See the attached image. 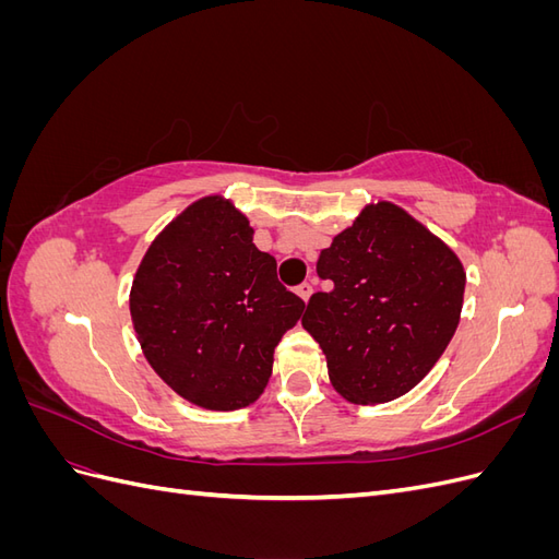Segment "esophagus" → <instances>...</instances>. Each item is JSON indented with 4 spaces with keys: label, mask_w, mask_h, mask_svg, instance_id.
I'll use <instances>...</instances> for the list:
<instances>
[{
    "label": "esophagus",
    "mask_w": 559,
    "mask_h": 559,
    "mask_svg": "<svg viewBox=\"0 0 559 559\" xmlns=\"http://www.w3.org/2000/svg\"><path fill=\"white\" fill-rule=\"evenodd\" d=\"M296 294H298L302 300H308V298L312 296V284H310V282L298 284V286H296Z\"/></svg>",
    "instance_id": "esophagus-1"
}]
</instances>
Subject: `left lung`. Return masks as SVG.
<instances>
[{
    "instance_id": "obj_1",
    "label": "left lung",
    "mask_w": 559,
    "mask_h": 559,
    "mask_svg": "<svg viewBox=\"0 0 559 559\" xmlns=\"http://www.w3.org/2000/svg\"><path fill=\"white\" fill-rule=\"evenodd\" d=\"M317 275L333 289L310 296L302 326L324 349L335 392L352 403L411 392L460 324V259L392 202L368 205L335 235Z\"/></svg>"
}]
</instances>
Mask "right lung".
<instances>
[{
  "mask_svg": "<svg viewBox=\"0 0 559 559\" xmlns=\"http://www.w3.org/2000/svg\"><path fill=\"white\" fill-rule=\"evenodd\" d=\"M251 235L228 200L202 198L158 235L132 282L130 314L151 368L210 411L263 394L273 352L306 308Z\"/></svg>",
  "mask_w": 559,
  "mask_h": 559,
  "instance_id": "obj_1",
  "label": "right lung"
}]
</instances>
